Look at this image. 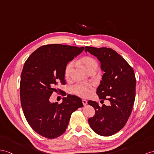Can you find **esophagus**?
<instances>
[{
	"label": "esophagus",
	"mask_w": 154,
	"mask_h": 154,
	"mask_svg": "<svg viewBox=\"0 0 154 154\" xmlns=\"http://www.w3.org/2000/svg\"><path fill=\"white\" fill-rule=\"evenodd\" d=\"M82 103H83L84 106H85L86 104H88V101L86 100H85V99H83V100H82Z\"/></svg>",
	"instance_id": "esophagus-1"
}]
</instances>
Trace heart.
Listing matches in <instances>:
<instances>
[{
  "label": "heart",
  "instance_id": "heart-1",
  "mask_svg": "<svg viewBox=\"0 0 154 154\" xmlns=\"http://www.w3.org/2000/svg\"><path fill=\"white\" fill-rule=\"evenodd\" d=\"M80 62L83 65L85 68L86 69L88 72L93 69H97L98 67V64H97V61L95 60L90 57H85L83 59H81ZM74 67V63L70 62L69 63L68 65L66 66L65 69V76L69 77L70 74L72 72V69ZM91 85L85 84H79L74 85L71 89V91L74 94L77 95H79L81 97H88L90 95L91 91Z\"/></svg>",
  "mask_w": 154,
  "mask_h": 154
}]
</instances>
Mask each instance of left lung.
I'll return each instance as SVG.
<instances>
[{
	"mask_svg": "<svg viewBox=\"0 0 154 154\" xmlns=\"http://www.w3.org/2000/svg\"><path fill=\"white\" fill-rule=\"evenodd\" d=\"M85 51L97 57L104 72L97 94L99 99L110 102V106L100 107L95 101H88L95 110V116L88 119L89 124L99 135L111 136L125 126L132 112L136 88L134 70L111 48L85 46Z\"/></svg>",
	"mask_w": 154,
	"mask_h": 154,
	"instance_id": "8db88e82",
	"label": "left lung"
}]
</instances>
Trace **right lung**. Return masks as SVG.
<instances>
[{"label":"right lung","instance_id":"add662e5","mask_svg":"<svg viewBox=\"0 0 154 154\" xmlns=\"http://www.w3.org/2000/svg\"><path fill=\"white\" fill-rule=\"evenodd\" d=\"M84 49L62 44L44 45L25 63L21 74V104L28 123L41 136L48 138L61 136L65 132L72 112L84 106L82 99L75 95L63 97L61 104L50 101L53 92H62L57 88L66 84L65 72L68 63Z\"/></svg>","mask_w":154,"mask_h":154}]
</instances>
